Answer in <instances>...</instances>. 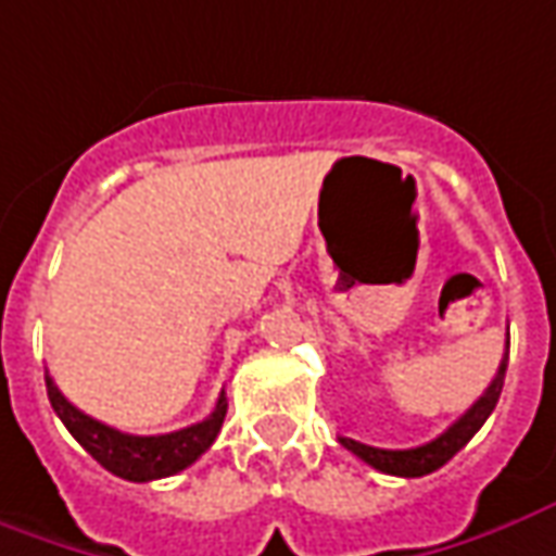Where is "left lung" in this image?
<instances>
[{
  "label": "left lung",
  "instance_id": "8db88e82",
  "mask_svg": "<svg viewBox=\"0 0 556 556\" xmlns=\"http://www.w3.org/2000/svg\"><path fill=\"white\" fill-rule=\"evenodd\" d=\"M505 368H508V353L502 358L500 371L493 377V383L486 387V392L468 407L459 420L453 422L447 432H441L435 441H426L420 447H407V451H380L371 444H362L353 438H341V444L350 453H356L358 459H365L368 466L377 471H387V475H399V478H422L429 471L441 468L447 459H453L456 453L466 447L471 435L486 422V417L493 414V407L500 402L502 383H505Z\"/></svg>",
  "mask_w": 556,
  "mask_h": 556
}]
</instances>
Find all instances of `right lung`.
<instances>
[{"label":"right lung","mask_w":556,"mask_h":556,"mask_svg":"<svg viewBox=\"0 0 556 556\" xmlns=\"http://www.w3.org/2000/svg\"><path fill=\"white\" fill-rule=\"evenodd\" d=\"M48 380V399L54 414L63 420V426L70 429L72 438L85 447V451L112 475H118L124 481H157V478H169L176 471L188 468L194 459H200V453L210 451V444L218 435L225 414H228V399L225 392L218 395L215 410L206 420L185 426L167 435H130V432H118L105 422L93 420L85 410L72 405L70 399L54 387L51 377Z\"/></svg>","instance_id":"right-lung-1"}]
</instances>
